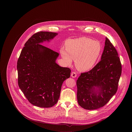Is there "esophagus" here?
I'll return each mask as SVG.
<instances>
[{"instance_id":"esophagus-1","label":"esophagus","mask_w":132,"mask_h":132,"mask_svg":"<svg viewBox=\"0 0 132 132\" xmlns=\"http://www.w3.org/2000/svg\"><path fill=\"white\" fill-rule=\"evenodd\" d=\"M71 76L73 78H75V77H76V76H77V74H76L75 72H72Z\"/></svg>"}]
</instances>
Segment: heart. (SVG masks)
<instances>
[{
    "instance_id": "1",
    "label": "heart",
    "mask_w": 132,
    "mask_h": 132,
    "mask_svg": "<svg viewBox=\"0 0 132 132\" xmlns=\"http://www.w3.org/2000/svg\"><path fill=\"white\" fill-rule=\"evenodd\" d=\"M101 51L99 42L86 37L66 40L65 50L61 48L60 53L68 64L75 60L76 68L85 71L91 69L96 63Z\"/></svg>"
}]
</instances>
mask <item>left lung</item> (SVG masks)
Instances as JSON below:
<instances>
[{
	"label": "left lung",
	"mask_w": 132,
	"mask_h": 132,
	"mask_svg": "<svg viewBox=\"0 0 132 132\" xmlns=\"http://www.w3.org/2000/svg\"><path fill=\"white\" fill-rule=\"evenodd\" d=\"M121 73L118 52L106 38L101 61L89 71L81 73L77 81L80 106L88 110L104 106L117 92ZM95 87L98 91L95 90Z\"/></svg>",
	"instance_id": "8db88e82"
}]
</instances>
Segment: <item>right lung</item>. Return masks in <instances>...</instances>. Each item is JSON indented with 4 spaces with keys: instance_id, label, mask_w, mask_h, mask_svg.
Here are the masks:
<instances>
[{
    "instance_id": "add662e5",
    "label": "right lung",
    "mask_w": 132,
    "mask_h": 132,
    "mask_svg": "<svg viewBox=\"0 0 132 132\" xmlns=\"http://www.w3.org/2000/svg\"><path fill=\"white\" fill-rule=\"evenodd\" d=\"M57 35L42 31L34 34L26 43L17 61L19 88L36 106L48 108L56 104L63 82L70 77V68L55 62L59 53L39 44Z\"/></svg>"
}]
</instances>
